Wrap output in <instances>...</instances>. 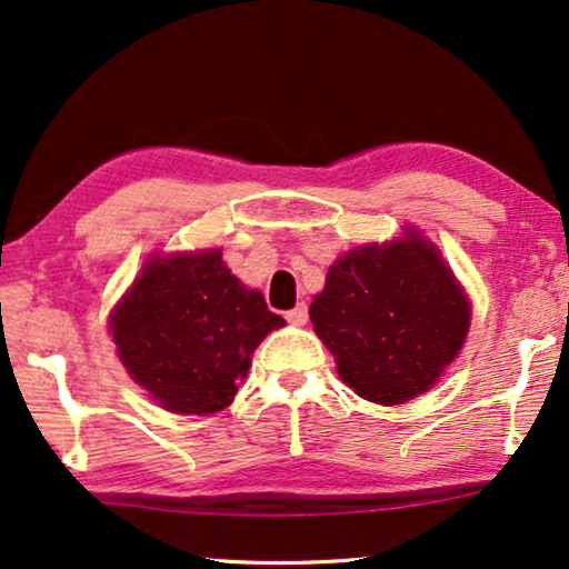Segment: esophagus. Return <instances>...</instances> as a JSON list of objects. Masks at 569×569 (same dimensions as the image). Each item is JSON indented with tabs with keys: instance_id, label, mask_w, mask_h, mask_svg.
I'll use <instances>...</instances> for the list:
<instances>
[{
	"instance_id": "esophagus-1",
	"label": "esophagus",
	"mask_w": 569,
	"mask_h": 569,
	"mask_svg": "<svg viewBox=\"0 0 569 569\" xmlns=\"http://www.w3.org/2000/svg\"><path fill=\"white\" fill-rule=\"evenodd\" d=\"M287 320H290L292 326H305V323H308V305H305V302L295 305V308L287 312Z\"/></svg>"
}]
</instances>
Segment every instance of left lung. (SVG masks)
Listing matches in <instances>:
<instances>
[{
  "mask_svg": "<svg viewBox=\"0 0 569 569\" xmlns=\"http://www.w3.org/2000/svg\"><path fill=\"white\" fill-rule=\"evenodd\" d=\"M469 318L455 271L416 228L343 253L310 302L312 328L341 380L380 406L431 390L462 351Z\"/></svg>",
  "mask_w": 569,
  "mask_h": 569,
  "instance_id": "1",
  "label": "left lung"
}]
</instances>
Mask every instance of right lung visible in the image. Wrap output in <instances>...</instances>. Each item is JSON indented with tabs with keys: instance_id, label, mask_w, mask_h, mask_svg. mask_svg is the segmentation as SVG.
I'll list each match as a JSON object with an SVG mask.
<instances>
[{
	"instance_id": "1",
	"label": "right lung",
	"mask_w": 569,
	"mask_h": 569,
	"mask_svg": "<svg viewBox=\"0 0 569 569\" xmlns=\"http://www.w3.org/2000/svg\"><path fill=\"white\" fill-rule=\"evenodd\" d=\"M259 290L230 274L220 249L153 253L110 312L128 375L171 413L228 408L251 353L282 328Z\"/></svg>"
}]
</instances>
